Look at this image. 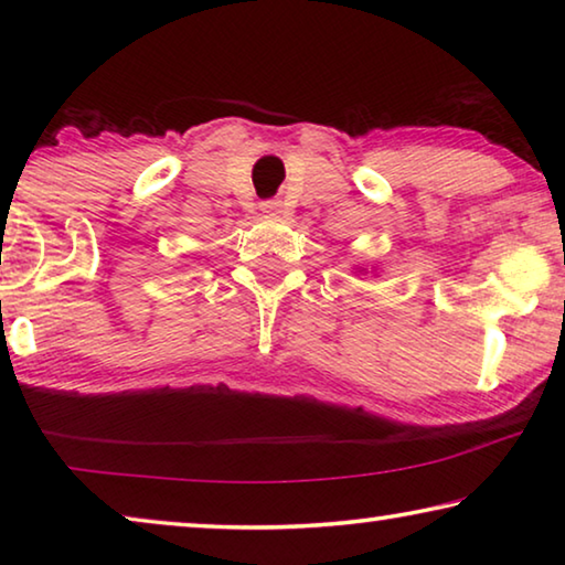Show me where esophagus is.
<instances>
[{
  "label": "esophagus",
  "mask_w": 565,
  "mask_h": 565,
  "mask_svg": "<svg viewBox=\"0 0 565 565\" xmlns=\"http://www.w3.org/2000/svg\"><path fill=\"white\" fill-rule=\"evenodd\" d=\"M262 212L266 216H279L284 212V204L279 202V199H271V202H264L262 204Z\"/></svg>",
  "instance_id": "1"
}]
</instances>
